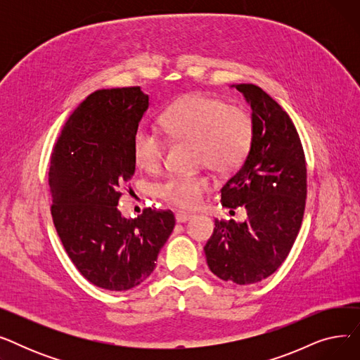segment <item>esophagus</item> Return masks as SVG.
<instances>
[{
    "mask_svg": "<svg viewBox=\"0 0 360 360\" xmlns=\"http://www.w3.org/2000/svg\"><path fill=\"white\" fill-rule=\"evenodd\" d=\"M193 217H194L193 213H182V212L176 213V216H175V219H176L178 223H185V221H188V220L193 219Z\"/></svg>",
    "mask_w": 360,
    "mask_h": 360,
    "instance_id": "obj_1",
    "label": "esophagus"
}]
</instances>
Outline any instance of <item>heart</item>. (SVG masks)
<instances>
[{"label":"heart","instance_id":"1","mask_svg":"<svg viewBox=\"0 0 360 360\" xmlns=\"http://www.w3.org/2000/svg\"><path fill=\"white\" fill-rule=\"evenodd\" d=\"M160 124L172 139L194 140L197 162L219 174L235 170L248 156L254 139V121L247 110L204 94H190L170 105ZM165 148V140L150 128L140 127L132 136V159L144 172L153 174L162 166ZM210 190L207 174L172 175L156 186L163 201L179 209H194Z\"/></svg>","mask_w":360,"mask_h":360}]
</instances>
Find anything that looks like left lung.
Segmentation results:
<instances>
[{
  "instance_id": "1",
  "label": "left lung",
  "mask_w": 360,
  "mask_h": 360,
  "mask_svg": "<svg viewBox=\"0 0 360 360\" xmlns=\"http://www.w3.org/2000/svg\"><path fill=\"white\" fill-rule=\"evenodd\" d=\"M251 105L254 139L242 166L221 188V204L247 219L214 220L204 252L213 274L236 285L271 276L289 255L307 200V163L297 131L283 108L255 84H233Z\"/></svg>"
}]
</instances>
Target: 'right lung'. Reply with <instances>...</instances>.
<instances>
[{
  "label": "right lung",
  "mask_w": 360,
  "mask_h": 360,
  "mask_svg": "<svg viewBox=\"0 0 360 360\" xmlns=\"http://www.w3.org/2000/svg\"><path fill=\"white\" fill-rule=\"evenodd\" d=\"M147 108L140 87L94 91L71 113L52 148L56 233L82 276L106 290L144 281L175 228L170 210L146 209L125 219L117 207L121 186L136 172L131 143Z\"/></svg>",
  "instance_id": "add662e5"
}]
</instances>
